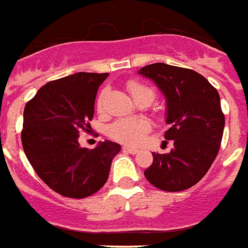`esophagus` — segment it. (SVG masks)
<instances>
[{
  "label": "esophagus",
  "mask_w": 248,
  "mask_h": 248,
  "mask_svg": "<svg viewBox=\"0 0 248 248\" xmlns=\"http://www.w3.org/2000/svg\"><path fill=\"white\" fill-rule=\"evenodd\" d=\"M123 150H124V152L131 153V154H137V153H139V149L132 148V146H123Z\"/></svg>",
  "instance_id": "obj_1"
}]
</instances>
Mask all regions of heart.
<instances>
[{
  "mask_svg": "<svg viewBox=\"0 0 248 248\" xmlns=\"http://www.w3.org/2000/svg\"><path fill=\"white\" fill-rule=\"evenodd\" d=\"M128 90L137 104L142 102L150 104L155 98L153 89L145 86L140 82H129ZM106 98H107V90L100 91L96 99V108L99 112H103ZM149 131H150V123L145 119H119L108 126L107 133L111 139L120 144L137 145L144 140Z\"/></svg>",
  "mask_w": 248,
  "mask_h": 248,
  "instance_id": "1",
  "label": "heart"
}]
</instances>
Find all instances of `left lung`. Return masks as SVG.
Segmentation results:
<instances>
[{
	"label": "left lung",
	"mask_w": 248,
	"mask_h": 248,
	"mask_svg": "<svg viewBox=\"0 0 248 248\" xmlns=\"http://www.w3.org/2000/svg\"><path fill=\"white\" fill-rule=\"evenodd\" d=\"M139 73L166 96L170 128L165 139L174 141L170 153H153L145 176L162 191L188 189L202 179L218 154L225 126L218 91L195 70L163 62L146 65Z\"/></svg>",
	"instance_id": "1"
}]
</instances>
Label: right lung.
Listing matches in <instances>:
<instances>
[{"instance_id": "add662e5", "label": "right lung", "mask_w": 248, "mask_h": 248, "mask_svg": "<svg viewBox=\"0 0 248 248\" xmlns=\"http://www.w3.org/2000/svg\"><path fill=\"white\" fill-rule=\"evenodd\" d=\"M108 73H79L48 82L29 100L20 133L23 150L38 176L70 199L99 191L108 179L120 145L106 140L94 149L81 148L78 137L89 132L98 89Z\"/></svg>"}]
</instances>
